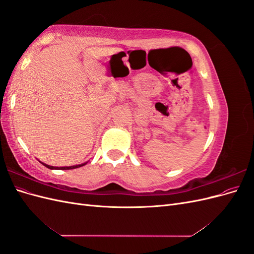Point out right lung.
<instances>
[{"label":"right lung","mask_w":254,"mask_h":254,"mask_svg":"<svg viewBox=\"0 0 254 254\" xmlns=\"http://www.w3.org/2000/svg\"><path fill=\"white\" fill-rule=\"evenodd\" d=\"M42 163V162H41ZM45 167H48V168H50V170H73V168H78V167H80V166H83V165H86L87 164V162L86 163H82V164H78V165H73V166H64V167H55V166H51V165H48V164H44V163H42Z\"/></svg>","instance_id":"right-lung-1"}]
</instances>
